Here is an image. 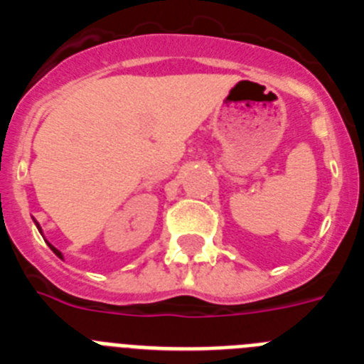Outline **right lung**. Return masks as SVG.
Here are the masks:
<instances>
[{"label": "right lung", "mask_w": 364, "mask_h": 364, "mask_svg": "<svg viewBox=\"0 0 364 364\" xmlns=\"http://www.w3.org/2000/svg\"><path fill=\"white\" fill-rule=\"evenodd\" d=\"M34 222H36V220H34ZM36 226H38V230H40V233H41V228H40V224H38V222H36ZM47 244H49V242H47ZM49 247H50V250H53V252H54V253H56V255H58V257H60V259H63L62 252H58V250H56V247H54V246H53V244H49Z\"/></svg>", "instance_id": "add662e5"}]
</instances>
